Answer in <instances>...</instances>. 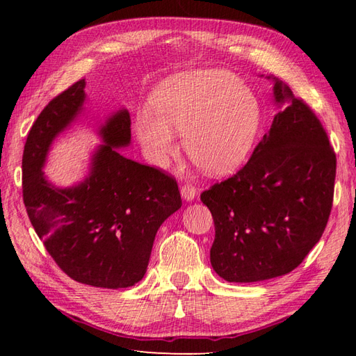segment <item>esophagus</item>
Returning a JSON list of instances; mask_svg holds the SVG:
<instances>
[{"mask_svg":"<svg viewBox=\"0 0 356 356\" xmlns=\"http://www.w3.org/2000/svg\"><path fill=\"white\" fill-rule=\"evenodd\" d=\"M180 194H182V197L186 202H193L195 199V195H197V190L193 185H184L180 188Z\"/></svg>","mask_w":356,"mask_h":356,"instance_id":"obj_1","label":"esophagus"}]
</instances>
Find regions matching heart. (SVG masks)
<instances>
[{
  "label": "heart",
  "mask_w": 356,
  "mask_h": 356,
  "mask_svg": "<svg viewBox=\"0 0 356 356\" xmlns=\"http://www.w3.org/2000/svg\"><path fill=\"white\" fill-rule=\"evenodd\" d=\"M153 107L156 113L139 110L134 122L149 157L163 163L176 151L179 133L194 163L214 176L245 163L263 122L259 96L236 73L218 67L166 78L156 88Z\"/></svg>",
  "instance_id": "1"
}]
</instances>
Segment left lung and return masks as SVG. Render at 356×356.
Instances as JSON below:
<instances>
[{
  "label": "left lung",
  "instance_id": "1",
  "mask_svg": "<svg viewBox=\"0 0 356 356\" xmlns=\"http://www.w3.org/2000/svg\"><path fill=\"white\" fill-rule=\"evenodd\" d=\"M266 78L278 107L269 131L236 176L200 195L216 226L211 266L229 283L293 270L318 243L334 200L337 157L321 122L283 81Z\"/></svg>",
  "mask_w": 356,
  "mask_h": 356
}]
</instances>
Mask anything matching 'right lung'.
I'll use <instances>...</instances> for the list:
<instances>
[{
  "instance_id": "1",
  "label": "right lung",
  "mask_w": 356,
  "mask_h": 356,
  "mask_svg": "<svg viewBox=\"0 0 356 356\" xmlns=\"http://www.w3.org/2000/svg\"><path fill=\"white\" fill-rule=\"evenodd\" d=\"M86 79L49 102L27 136L22 197L38 237L70 278L105 289L143 278L161 225L182 207L176 180L120 154L131 142L130 113L119 108L97 125L101 145L88 172L56 186L42 171L51 143L84 113Z\"/></svg>"
}]
</instances>
